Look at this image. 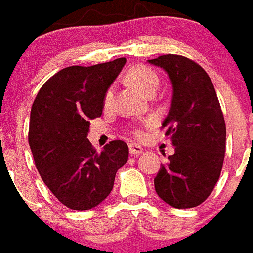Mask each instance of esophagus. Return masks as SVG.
Returning <instances> with one entry per match:
<instances>
[{
    "label": "esophagus",
    "instance_id": "34e87169",
    "mask_svg": "<svg viewBox=\"0 0 253 253\" xmlns=\"http://www.w3.org/2000/svg\"><path fill=\"white\" fill-rule=\"evenodd\" d=\"M142 152H144V149H142L140 145H137V144H129V153L130 155H133V156H138V155H141Z\"/></svg>",
    "mask_w": 253,
    "mask_h": 253
}]
</instances>
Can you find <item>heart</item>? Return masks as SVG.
<instances>
[{"instance_id":"b5f03b06","label":"heart","mask_w":253,"mask_h":253,"mask_svg":"<svg viewBox=\"0 0 253 253\" xmlns=\"http://www.w3.org/2000/svg\"><path fill=\"white\" fill-rule=\"evenodd\" d=\"M126 80L129 81V84H132L134 88L138 89L145 96H149L152 93H156V90L159 88V84H160L159 76L156 75L155 70H152L151 68L144 65L133 66L128 72ZM112 100H113V89H108L105 93V97H104V104H105V106L111 105ZM133 134L136 137H141L142 130L140 128H134Z\"/></svg>"}]
</instances>
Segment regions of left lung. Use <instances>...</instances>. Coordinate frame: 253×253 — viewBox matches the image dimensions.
<instances>
[{"label":"left lung","instance_id":"1","mask_svg":"<svg viewBox=\"0 0 253 253\" xmlns=\"http://www.w3.org/2000/svg\"><path fill=\"white\" fill-rule=\"evenodd\" d=\"M167 72L172 101L163 121L174 153L161 165L155 189L174 208L200 206L220 177L225 152V123L210 76L187 57L165 54L148 60Z\"/></svg>","mask_w":253,"mask_h":253}]
</instances>
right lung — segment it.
<instances>
[{"label": "right lung", "mask_w": 253, "mask_h": 253, "mask_svg": "<svg viewBox=\"0 0 253 253\" xmlns=\"http://www.w3.org/2000/svg\"><path fill=\"white\" fill-rule=\"evenodd\" d=\"M126 60L68 66L43 84L30 111L29 145L46 187L70 210L94 208L113 189L128 161L121 140L97 152L88 140L89 120L100 117L104 97Z\"/></svg>", "instance_id": "add662e5"}]
</instances>
